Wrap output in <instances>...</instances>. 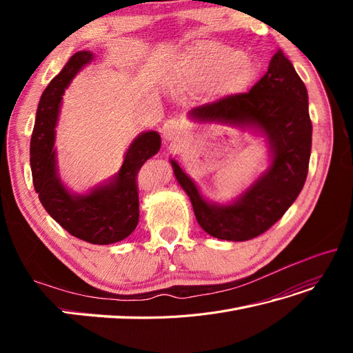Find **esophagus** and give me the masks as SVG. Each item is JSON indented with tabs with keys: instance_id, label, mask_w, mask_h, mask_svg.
I'll list each match as a JSON object with an SVG mask.
<instances>
[{
	"instance_id": "esophagus-1",
	"label": "esophagus",
	"mask_w": 353,
	"mask_h": 353,
	"mask_svg": "<svg viewBox=\"0 0 353 353\" xmlns=\"http://www.w3.org/2000/svg\"><path fill=\"white\" fill-rule=\"evenodd\" d=\"M184 134V126L178 119H168L162 126V135L166 141L176 143Z\"/></svg>"
}]
</instances>
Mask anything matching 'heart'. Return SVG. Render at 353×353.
<instances>
[{
    "instance_id": "1",
    "label": "heart",
    "mask_w": 353,
    "mask_h": 353,
    "mask_svg": "<svg viewBox=\"0 0 353 353\" xmlns=\"http://www.w3.org/2000/svg\"><path fill=\"white\" fill-rule=\"evenodd\" d=\"M253 74L252 61L218 41H200L176 63L169 85L191 92L212 88L216 94L243 90Z\"/></svg>"
}]
</instances>
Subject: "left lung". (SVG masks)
I'll use <instances>...</instances> for the list:
<instances>
[{
    "instance_id": "left-lung-1",
    "label": "left lung",
    "mask_w": 353,
    "mask_h": 353,
    "mask_svg": "<svg viewBox=\"0 0 353 353\" xmlns=\"http://www.w3.org/2000/svg\"><path fill=\"white\" fill-rule=\"evenodd\" d=\"M188 117L200 125L221 123L262 135L270 147V166L230 203L209 201L178 162L175 178L187 193L199 225L209 236L245 241L261 236L279 221L301 193L309 166L312 123L307 91L292 61L279 50L263 77L249 92L228 95L199 105Z\"/></svg>"
}]
</instances>
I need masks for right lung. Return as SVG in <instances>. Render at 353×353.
Listing matches in <instances>:
<instances>
[{
    "label": "right lung",
    "instance_id": "1",
    "mask_svg": "<svg viewBox=\"0 0 353 353\" xmlns=\"http://www.w3.org/2000/svg\"><path fill=\"white\" fill-rule=\"evenodd\" d=\"M94 57L87 50L74 52L42 92L30 138V169L39 201L52 219L73 237L92 244H112L126 239L137 227L140 218L137 174L160 150L162 140L156 131L137 135L117 174L88 193H72L63 184L54 147L63 94Z\"/></svg>",
    "mask_w": 353,
    "mask_h": 353
}]
</instances>
